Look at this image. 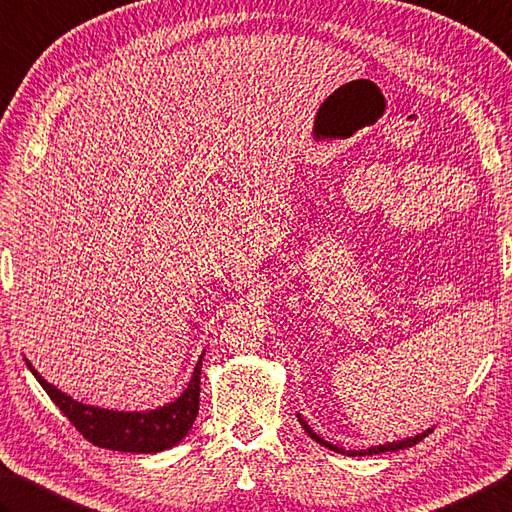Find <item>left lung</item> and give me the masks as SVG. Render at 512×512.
Masks as SVG:
<instances>
[{
    "label": "left lung",
    "mask_w": 512,
    "mask_h": 512,
    "mask_svg": "<svg viewBox=\"0 0 512 512\" xmlns=\"http://www.w3.org/2000/svg\"><path fill=\"white\" fill-rule=\"evenodd\" d=\"M298 421H301V426L305 428V432L307 435H310L312 439H316L318 443H323L325 448H330V450H334V452H345V450H341V448H336V446H332V443H327V441H323L321 437L316 435V432H312V428L307 426V423L298 417ZM430 435V430H426L423 432V435H417V437H412V439H403V441H397V443H385V446H376V448H368V450H359V452H347V455H352V457H356V455H379V452H392V450H403V448H410V446H414V443H419L423 437H428Z\"/></svg>",
    "instance_id": "left-lung-1"
}]
</instances>
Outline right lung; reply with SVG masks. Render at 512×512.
<instances>
[{
    "mask_svg": "<svg viewBox=\"0 0 512 512\" xmlns=\"http://www.w3.org/2000/svg\"><path fill=\"white\" fill-rule=\"evenodd\" d=\"M200 365L202 359L196 365L187 390L176 401L151 412H113L84 406V403L73 401L55 385L44 381L40 372L31 368V363H28V368L55 406L64 412V417L93 446L120 452H160L176 446L194 426L200 403Z\"/></svg>",
    "mask_w": 512,
    "mask_h": 512,
    "instance_id": "1",
    "label": "right lung"
}]
</instances>
